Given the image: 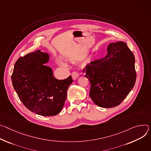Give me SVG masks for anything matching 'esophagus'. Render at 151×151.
<instances>
[{"mask_svg":"<svg viewBox=\"0 0 151 151\" xmlns=\"http://www.w3.org/2000/svg\"><path fill=\"white\" fill-rule=\"evenodd\" d=\"M73 80H76L79 77V73L77 71H74L71 74Z\"/></svg>","mask_w":151,"mask_h":151,"instance_id":"obj_1","label":"esophagus"}]
</instances>
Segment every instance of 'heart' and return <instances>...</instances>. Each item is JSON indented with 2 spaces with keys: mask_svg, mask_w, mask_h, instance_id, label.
<instances>
[{
  "mask_svg": "<svg viewBox=\"0 0 151 151\" xmlns=\"http://www.w3.org/2000/svg\"><path fill=\"white\" fill-rule=\"evenodd\" d=\"M60 65H62V66H64V65H65V64H64L63 62H60Z\"/></svg>",
  "mask_w": 151,
  "mask_h": 151,
  "instance_id": "1",
  "label": "heart"
}]
</instances>
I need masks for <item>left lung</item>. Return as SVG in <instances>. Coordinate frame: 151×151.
<instances>
[{
  "label": "left lung",
  "mask_w": 151,
  "mask_h": 151,
  "mask_svg": "<svg viewBox=\"0 0 151 151\" xmlns=\"http://www.w3.org/2000/svg\"><path fill=\"white\" fill-rule=\"evenodd\" d=\"M107 55L83 68L91 83L89 96L101 107L119 105L135 85V58L122 41L110 43Z\"/></svg>",
  "instance_id": "1"
}]
</instances>
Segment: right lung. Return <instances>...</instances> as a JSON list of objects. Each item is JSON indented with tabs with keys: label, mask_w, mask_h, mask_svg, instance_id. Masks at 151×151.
<instances>
[{
	"label": "right lung",
	"mask_w": 151,
	"mask_h": 151,
	"mask_svg": "<svg viewBox=\"0 0 151 151\" xmlns=\"http://www.w3.org/2000/svg\"><path fill=\"white\" fill-rule=\"evenodd\" d=\"M48 54L40 50L20 57L11 77L13 87L24 106L37 114L51 116L62 110L66 92L73 81L71 76L58 80L51 68L44 63Z\"/></svg>",
	"instance_id": "1"
}]
</instances>
